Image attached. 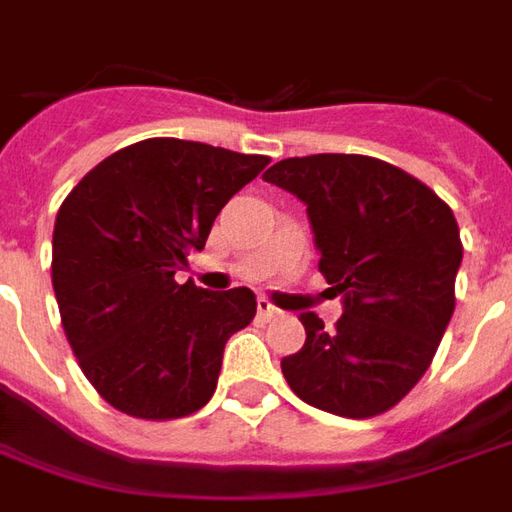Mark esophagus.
<instances>
[{
  "label": "esophagus",
  "mask_w": 512,
  "mask_h": 512,
  "mask_svg": "<svg viewBox=\"0 0 512 512\" xmlns=\"http://www.w3.org/2000/svg\"><path fill=\"white\" fill-rule=\"evenodd\" d=\"M259 316L261 319H275V316H281V308H275L270 300H259Z\"/></svg>",
  "instance_id": "34e87169"
}]
</instances>
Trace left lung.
<instances>
[{
	"mask_svg": "<svg viewBox=\"0 0 512 512\" xmlns=\"http://www.w3.org/2000/svg\"><path fill=\"white\" fill-rule=\"evenodd\" d=\"M264 179L308 207L319 270L343 294L335 327L300 313L305 343L281 360L286 382L338 417L393 409L423 379L455 311L464 245L453 210L420 179L368 155L286 158Z\"/></svg>",
	"mask_w": 512,
	"mask_h": 512,
	"instance_id": "1",
	"label": "left lung"
}]
</instances>
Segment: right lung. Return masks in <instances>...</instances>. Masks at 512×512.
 Returning a JSON list of instances; mask_svg holds the SVG:
<instances>
[{"mask_svg": "<svg viewBox=\"0 0 512 512\" xmlns=\"http://www.w3.org/2000/svg\"><path fill=\"white\" fill-rule=\"evenodd\" d=\"M267 163L147 138L100 160L62 201L51 253L59 316L81 371L114 409L177 420L212 398L223 346L253 322L256 294L207 292L174 272Z\"/></svg>", "mask_w": 512, "mask_h": 512, "instance_id": "obj_1", "label": "right lung"}]
</instances>
